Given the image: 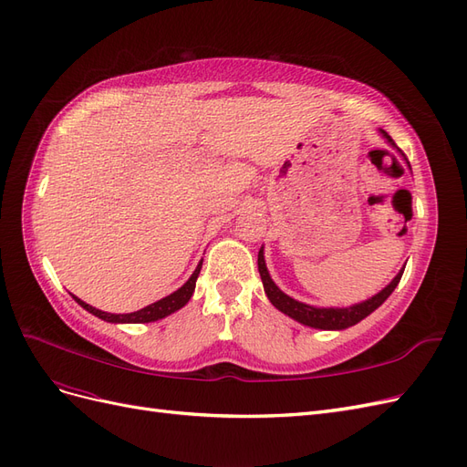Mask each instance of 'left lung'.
Returning <instances> with one entry per match:
<instances>
[{
  "instance_id": "obj_1",
  "label": "left lung",
  "mask_w": 467,
  "mask_h": 467,
  "mask_svg": "<svg viewBox=\"0 0 467 467\" xmlns=\"http://www.w3.org/2000/svg\"><path fill=\"white\" fill-rule=\"evenodd\" d=\"M379 135L385 140H388L389 146L397 149V144L393 142V139L383 129H379ZM397 152L403 156V160H405L409 170H410V164H409L407 156L399 149H397ZM403 270L405 268L399 270V274L379 293H376V296H371L369 299H366L362 303L350 305V307H315V305H307V303H301L297 299L289 297L287 293H284L282 289H279L274 284V279H272L268 268H265L264 246L258 252V272H260V277H262L265 296H268V299H270V303L274 305V307L277 311H282L284 315L291 317L293 321H297V323H301L305 327H311V328H321V330H344V328H348V327H354L356 323L362 321V318H366L368 315L374 313L379 307V305L391 296L393 289L399 284V279H401V275H403Z\"/></svg>"
}]
</instances>
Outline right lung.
Here are the masks:
<instances>
[{
	"mask_svg": "<svg viewBox=\"0 0 467 467\" xmlns=\"http://www.w3.org/2000/svg\"><path fill=\"white\" fill-rule=\"evenodd\" d=\"M202 264H203V260L197 264L195 272L190 275L188 282H185L180 289H176L174 293H170L168 297H162V299L156 301V303L146 305L144 309L135 311V313H125V315L105 313V311H99V309H96V307H91V305H88V303L82 301V299H78L76 296H72V297H74V301L79 305V307H84L88 313L96 315L98 318H101V321L115 323V325H121V323H135V325H137V323H154V321H160V318H164V317H168V315H171V313H176L178 309H182L183 305L192 299L193 291H195L197 275H199V272H202Z\"/></svg>",
	"mask_w": 467,
	"mask_h": 467,
	"instance_id": "right-lung-1",
	"label": "right lung"
}]
</instances>
